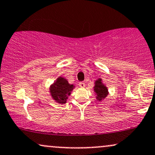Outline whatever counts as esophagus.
<instances>
[{
	"instance_id": "1",
	"label": "esophagus",
	"mask_w": 155,
	"mask_h": 155,
	"mask_svg": "<svg viewBox=\"0 0 155 155\" xmlns=\"http://www.w3.org/2000/svg\"><path fill=\"white\" fill-rule=\"evenodd\" d=\"M79 85L80 87L84 88V87H85V83L84 82V81H81V82H79Z\"/></svg>"
}]
</instances>
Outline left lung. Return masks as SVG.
<instances>
[{
    "label": "left lung",
    "instance_id": "1",
    "mask_svg": "<svg viewBox=\"0 0 155 155\" xmlns=\"http://www.w3.org/2000/svg\"><path fill=\"white\" fill-rule=\"evenodd\" d=\"M93 90L96 95V99L98 101H102L108 94L107 87L103 83L102 79L101 78L97 79L95 81V86H94Z\"/></svg>",
    "mask_w": 155,
    "mask_h": 155
}]
</instances>
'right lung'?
Segmentation results:
<instances>
[{
  "label": "right lung",
  "instance_id": "obj_1",
  "mask_svg": "<svg viewBox=\"0 0 155 155\" xmlns=\"http://www.w3.org/2000/svg\"><path fill=\"white\" fill-rule=\"evenodd\" d=\"M75 87L74 84L68 83V80L64 77L60 76L49 87V92L51 98L55 102L60 104H65L68 100V97Z\"/></svg>",
  "mask_w": 155,
  "mask_h": 155
}]
</instances>
